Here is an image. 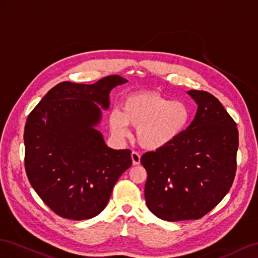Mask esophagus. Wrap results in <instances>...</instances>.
<instances>
[{
	"label": "esophagus",
	"mask_w": 258,
	"mask_h": 258,
	"mask_svg": "<svg viewBox=\"0 0 258 258\" xmlns=\"http://www.w3.org/2000/svg\"><path fill=\"white\" fill-rule=\"evenodd\" d=\"M132 157V161H133V164L134 165H138L141 164V156H139V153L136 151H133L131 154Z\"/></svg>",
	"instance_id": "esophagus-1"
}]
</instances>
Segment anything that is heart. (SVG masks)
<instances>
[{
    "mask_svg": "<svg viewBox=\"0 0 258 258\" xmlns=\"http://www.w3.org/2000/svg\"><path fill=\"white\" fill-rule=\"evenodd\" d=\"M190 116L185 102L172 101L153 92H136L123 99L122 111L110 112L109 126L115 137L124 139L130 136L131 125L137 128V143L144 149L159 150L185 132Z\"/></svg>",
    "mask_w": 258,
    "mask_h": 258,
    "instance_id": "obj_1",
    "label": "heart"
}]
</instances>
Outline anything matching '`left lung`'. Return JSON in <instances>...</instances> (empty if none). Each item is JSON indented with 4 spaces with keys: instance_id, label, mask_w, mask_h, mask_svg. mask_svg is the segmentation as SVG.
I'll use <instances>...</instances> for the list:
<instances>
[{
    "instance_id": "8db88e82",
    "label": "left lung",
    "mask_w": 258,
    "mask_h": 258,
    "mask_svg": "<svg viewBox=\"0 0 258 258\" xmlns=\"http://www.w3.org/2000/svg\"><path fill=\"white\" fill-rule=\"evenodd\" d=\"M198 105L194 121L176 141L146 152V204L167 222L199 219L231 188L237 170V124L220 101L204 91L187 92Z\"/></svg>"
}]
</instances>
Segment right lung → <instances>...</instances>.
I'll list each match as a JSON object with an SVG mask.
<instances>
[{"instance_id": "obj_1", "label": "right lung", "mask_w": 258, "mask_h": 258, "mask_svg": "<svg viewBox=\"0 0 258 258\" xmlns=\"http://www.w3.org/2000/svg\"><path fill=\"white\" fill-rule=\"evenodd\" d=\"M126 82L120 76L94 84L61 82L29 114L24 133L27 176L57 215L73 220L98 215L132 165V151L109 148L96 130L101 109L109 108L110 92Z\"/></svg>"}]
</instances>
